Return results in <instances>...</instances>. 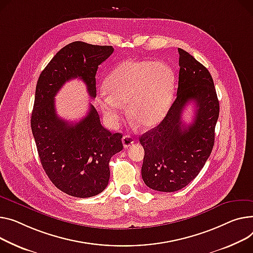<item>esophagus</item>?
Segmentation results:
<instances>
[{
	"label": "esophagus",
	"mask_w": 253,
	"mask_h": 253,
	"mask_svg": "<svg viewBox=\"0 0 253 253\" xmlns=\"http://www.w3.org/2000/svg\"><path fill=\"white\" fill-rule=\"evenodd\" d=\"M122 142L125 148H128L129 146H131L134 143V139L130 136V135H124L122 138Z\"/></svg>",
	"instance_id": "obj_1"
}]
</instances>
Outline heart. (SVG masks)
I'll use <instances>...</instances> for the list:
<instances>
[{"label": "heart", "mask_w": 253, "mask_h": 253, "mask_svg": "<svg viewBox=\"0 0 253 253\" xmlns=\"http://www.w3.org/2000/svg\"><path fill=\"white\" fill-rule=\"evenodd\" d=\"M175 85V74L169 65L153 61H126L106 78L98 95V105L108 124L119 122L128 104L129 119L139 128L149 129L164 118Z\"/></svg>", "instance_id": "obj_1"}]
</instances>
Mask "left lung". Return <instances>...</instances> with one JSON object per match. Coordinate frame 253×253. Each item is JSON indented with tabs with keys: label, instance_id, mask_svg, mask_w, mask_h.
<instances>
[{
	"label": "left lung",
	"instance_id": "obj_1",
	"mask_svg": "<svg viewBox=\"0 0 253 253\" xmlns=\"http://www.w3.org/2000/svg\"><path fill=\"white\" fill-rule=\"evenodd\" d=\"M179 52L177 96L164 120L139 137L144 149L141 176L147 187L162 192L182 189L199 174L214 144L220 113L212 77L206 67L182 48ZM191 101L194 122L185 126L182 110Z\"/></svg>",
	"mask_w": 253,
	"mask_h": 253
}]
</instances>
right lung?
<instances>
[{
	"mask_svg": "<svg viewBox=\"0 0 253 253\" xmlns=\"http://www.w3.org/2000/svg\"><path fill=\"white\" fill-rule=\"evenodd\" d=\"M113 52L111 45L71 42L49 61L38 80L30 124L39 157L55 186L74 197H91L105 190L110 179V160L123 149L122 134L104 128L92 105L79 122L61 119L55 96L67 81L79 78L94 98L98 65Z\"/></svg>",
	"mask_w": 253,
	"mask_h": 253,
	"instance_id": "obj_1",
	"label": "right lung"
}]
</instances>
